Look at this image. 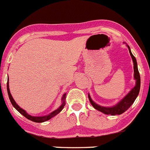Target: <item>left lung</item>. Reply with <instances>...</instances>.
Returning a JSON list of instances; mask_svg holds the SVG:
<instances>
[{"instance_id": "obj_1", "label": "left lung", "mask_w": 150, "mask_h": 150, "mask_svg": "<svg viewBox=\"0 0 150 150\" xmlns=\"http://www.w3.org/2000/svg\"><path fill=\"white\" fill-rule=\"evenodd\" d=\"M127 47H128L129 51V54H130L131 57H132L133 61L134 79L136 80V86L129 91V93L125 96L124 98L121 100L117 105H115V106H112V107H105V106H101L100 105L96 104V103L93 101L90 94H88L89 100H90V102L92 104V106L96 110L103 112L105 114H110L112 115V116L122 114V113H123L125 111H127L130 107L131 105L134 103L135 100L137 99V96L139 95V89H140V76H139V70H138V67H137V62L134 56L131 53L129 47L128 45H127Z\"/></svg>"}]
</instances>
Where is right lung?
I'll return each mask as SVG.
<instances>
[{
  "label": "right lung",
  "instance_id": "right-lung-1",
  "mask_svg": "<svg viewBox=\"0 0 150 150\" xmlns=\"http://www.w3.org/2000/svg\"><path fill=\"white\" fill-rule=\"evenodd\" d=\"M7 93H8V96H9V99L11 100V103L13 105V106L14 108L17 110L20 113H21L23 115V117H25L26 118L30 120L33 121V122H45L47 120H49L50 119H51L52 117H55L56 115H57L60 111L63 110V108L64 107L65 104H66V103H65V99H66V93H64L63 97H62V104L60 105V106L59 107L58 109H57L56 110H54V112H50V114L48 115H46V116H44V117H33V116H30L29 115L28 113H27L24 110H23L22 108H21L16 103V102L14 101L13 98L12 97L11 94V92H10V89H9V82H8V80H7Z\"/></svg>",
  "mask_w": 150,
  "mask_h": 150
}]
</instances>
